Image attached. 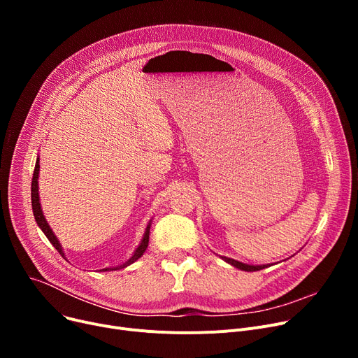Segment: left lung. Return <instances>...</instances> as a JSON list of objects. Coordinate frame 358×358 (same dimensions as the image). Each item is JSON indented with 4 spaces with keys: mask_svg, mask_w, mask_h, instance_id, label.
Segmentation results:
<instances>
[{
    "mask_svg": "<svg viewBox=\"0 0 358 358\" xmlns=\"http://www.w3.org/2000/svg\"><path fill=\"white\" fill-rule=\"evenodd\" d=\"M220 258H222L224 262H228V264H231L232 267H235V268H238V270H242V271H258V270L270 267V264H261V266L247 264V262H241V261L234 259V258H229V257H220Z\"/></svg>",
    "mask_w": 358,
    "mask_h": 358,
    "instance_id": "1",
    "label": "left lung"
}]
</instances>
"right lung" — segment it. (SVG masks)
I'll return each mask as SVG.
<instances>
[{"mask_svg":"<svg viewBox=\"0 0 358 358\" xmlns=\"http://www.w3.org/2000/svg\"><path fill=\"white\" fill-rule=\"evenodd\" d=\"M39 173H41V165H39V157L36 158V165H34V173H33V180H31V208H33V215H34V219H36V223L37 227H39L42 229V232L46 235V238L49 239V242L52 243V245L55 247V250L58 251L65 259V252H64V248L61 245V242L58 239V236L55 235V232L52 231V228L49 227V223L43 215V210H42V206H41V197H39ZM154 219V217H152ZM152 219L149 220L148 227L145 229V234L139 242L138 248L134 251V254L130 255V258H127L123 264H119V266H115V267H106L100 271H115V270H122V268H126L127 266L134 264L135 261H138L143 252L146 251L148 248V243H149V234H150V224H152Z\"/></svg>","mask_w":358,"mask_h":358,"instance_id":"add662e5","label":"right lung"}]
</instances>
